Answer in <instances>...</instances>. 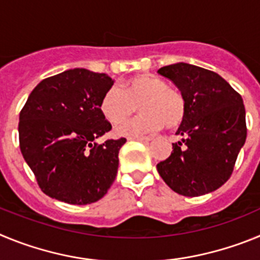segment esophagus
I'll return each instance as SVG.
<instances>
[{
  "label": "esophagus",
  "instance_id": "esophagus-1",
  "mask_svg": "<svg viewBox=\"0 0 260 260\" xmlns=\"http://www.w3.org/2000/svg\"><path fill=\"white\" fill-rule=\"evenodd\" d=\"M128 141H138V142H150L151 138L148 137H128Z\"/></svg>",
  "mask_w": 260,
  "mask_h": 260
}]
</instances>
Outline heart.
Wrapping results in <instances>:
<instances>
[{
    "label": "heart",
    "mask_w": 260,
    "mask_h": 260,
    "mask_svg": "<svg viewBox=\"0 0 260 260\" xmlns=\"http://www.w3.org/2000/svg\"><path fill=\"white\" fill-rule=\"evenodd\" d=\"M139 105L141 117L117 127L116 133L125 137L150 134L160 128H174L186 116L185 96L168 87L161 78L142 74L127 79L121 87L108 89L100 102V112L113 125L126 122L135 107Z\"/></svg>",
    "instance_id": "b5f03b06"
}]
</instances>
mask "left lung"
Returning a JSON list of instances; mask_svg holds the SVG:
<instances>
[{
    "mask_svg": "<svg viewBox=\"0 0 260 260\" xmlns=\"http://www.w3.org/2000/svg\"><path fill=\"white\" fill-rule=\"evenodd\" d=\"M185 96L186 116L171 156L157 164L164 182L177 194L199 197L229 180L246 141L243 100L231 84L207 69L178 62L158 69Z\"/></svg>",
    "mask_w": 260,
    "mask_h": 260,
    "instance_id": "left-lung-1",
    "label": "left lung"
}]
</instances>
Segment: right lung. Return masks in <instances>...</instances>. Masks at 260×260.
Here are the masks:
<instances>
[{"instance_id": "obj_1", "label": "right lung", "mask_w": 260, "mask_h": 260, "mask_svg": "<svg viewBox=\"0 0 260 260\" xmlns=\"http://www.w3.org/2000/svg\"><path fill=\"white\" fill-rule=\"evenodd\" d=\"M114 80L87 69H70L41 80L19 114V147L48 197L69 204L102 199L118 169L125 138L96 139L112 125L100 102Z\"/></svg>"}]
</instances>
